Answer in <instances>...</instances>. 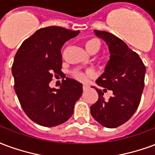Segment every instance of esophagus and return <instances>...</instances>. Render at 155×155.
<instances>
[{
  "mask_svg": "<svg viewBox=\"0 0 155 155\" xmlns=\"http://www.w3.org/2000/svg\"><path fill=\"white\" fill-rule=\"evenodd\" d=\"M88 86L87 85V84H84V85H83V90H84V91H85V90H87V89H88Z\"/></svg>",
  "mask_w": 155,
  "mask_h": 155,
  "instance_id": "34e87169",
  "label": "esophagus"
}]
</instances>
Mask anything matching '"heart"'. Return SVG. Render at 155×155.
Wrapping results in <instances>:
<instances>
[{"instance_id":"b5f03b06","label":"heart","mask_w":155,"mask_h":155,"mask_svg":"<svg viewBox=\"0 0 155 155\" xmlns=\"http://www.w3.org/2000/svg\"><path fill=\"white\" fill-rule=\"evenodd\" d=\"M84 46H85L86 50L88 52L89 54H91V52L94 51V50H97L98 51V49H99V42L97 39H90V40H87ZM75 77L78 80H81V81H85L86 78H87L86 74L82 73H77Z\"/></svg>"}]
</instances>
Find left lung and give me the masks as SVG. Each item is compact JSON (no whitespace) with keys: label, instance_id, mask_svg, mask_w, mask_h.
<instances>
[{"label":"left lung","instance_id":"8db88e82","mask_svg":"<svg viewBox=\"0 0 155 155\" xmlns=\"http://www.w3.org/2000/svg\"><path fill=\"white\" fill-rule=\"evenodd\" d=\"M94 34L106 42L110 52L105 71L96 82L105 87L104 91L106 88L111 90L113 96L106 101L103 92L93 87L99 98L91 106V114L101 125L116 128L130 120L137 110L146 68L140 56L118 37L107 31L94 30Z\"/></svg>","mask_w":155,"mask_h":155}]
</instances>
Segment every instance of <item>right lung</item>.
Wrapping results in <instances>:
<instances>
[{
    "mask_svg": "<svg viewBox=\"0 0 155 155\" xmlns=\"http://www.w3.org/2000/svg\"><path fill=\"white\" fill-rule=\"evenodd\" d=\"M79 33L58 26L42 28L25 39L15 54V91L24 111L38 125L53 127L67 121L82 95V83L69 78L63 80L60 88L49 87L54 74H63V45Z\"/></svg>",
    "mask_w": 155,
    "mask_h": 155,
    "instance_id": "obj_1",
    "label": "right lung"
}]
</instances>
